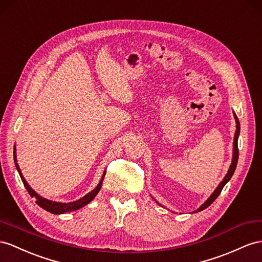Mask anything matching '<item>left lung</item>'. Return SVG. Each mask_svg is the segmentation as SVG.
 <instances>
[{
  "mask_svg": "<svg viewBox=\"0 0 262 262\" xmlns=\"http://www.w3.org/2000/svg\"><path fill=\"white\" fill-rule=\"evenodd\" d=\"M233 117H234V119H236V133H234V137H233V149H232V160H231V164H230V167H229V169H228V171H227V173H226V176L224 177V179H223V182H221L219 185H218V187L216 189H214V191L211 193L210 195V197L208 198L205 203L201 205L197 210H195L193 212H198V211H201V210H204V209H206L207 207H209L213 201H214V199H216L218 196H219V193L221 192V190H223V188L225 187V185L229 182L230 180V178L232 177V175H233V172H234V170H236V167H237V163H238V156H239V150H238V137H239V134H240V123H239V119H238V117H237V115L236 114H234V112H233ZM155 200V199H154ZM156 203L159 205V206H162L160 205L157 200H155ZM163 207V206H162Z\"/></svg>",
  "mask_w": 262,
  "mask_h": 262,
  "instance_id": "left-lung-1",
  "label": "left lung"
}]
</instances>
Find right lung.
Listing matches in <instances>:
<instances>
[{
	"instance_id": "obj_1",
	"label": "right lung",
	"mask_w": 262,
	"mask_h": 262,
	"mask_svg": "<svg viewBox=\"0 0 262 262\" xmlns=\"http://www.w3.org/2000/svg\"><path fill=\"white\" fill-rule=\"evenodd\" d=\"M14 163H15V167H16L18 173H19V176H21L22 182H23V184L25 186V188H26V190L29 191L31 197L36 199V204L39 207H42L43 209H45L46 211H49L51 213H54V214H62V213H65V212L77 210V209H79V208H82V207L86 206L87 204H90L91 201L96 197V195L98 193V191L100 190V188H102V184H103V180H104L105 173H106V170H104L103 176H102V178H100L98 185L92 191H90L89 193H87V195H85L84 197H82V198L78 199V200L72 201V203H58V201H53V200L46 199V198H44L42 196H39L35 190L32 189V187L28 184V182H26L24 176L22 175L21 169H19V166L17 164V159H16L15 146H14Z\"/></svg>"
}]
</instances>
